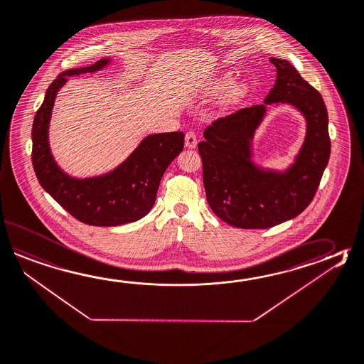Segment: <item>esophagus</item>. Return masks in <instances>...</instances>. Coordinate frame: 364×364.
Wrapping results in <instances>:
<instances>
[{
  "mask_svg": "<svg viewBox=\"0 0 364 364\" xmlns=\"http://www.w3.org/2000/svg\"><path fill=\"white\" fill-rule=\"evenodd\" d=\"M197 146V136L194 132H186V148L194 149Z\"/></svg>",
  "mask_w": 364,
  "mask_h": 364,
  "instance_id": "1",
  "label": "esophagus"
}]
</instances>
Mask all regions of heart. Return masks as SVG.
Listing matches in <instances>:
<instances>
[{"label": "heart", "mask_w": 364, "mask_h": 364, "mask_svg": "<svg viewBox=\"0 0 364 364\" xmlns=\"http://www.w3.org/2000/svg\"><path fill=\"white\" fill-rule=\"evenodd\" d=\"M235 84H236V79L232 75H224V76L219 77L216 80L214 87H213V92H215V93H227V92H230L235 87ZM242 93H244V88H237V90H235L233 96H242Z\"/></svg>", "instance_id": "heart-1"}]
</instances>
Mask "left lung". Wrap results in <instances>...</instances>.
I'll use <instances>...</instances> for the list:
<instances>
[{
  "label": "left lung",
  "mask_w": 364,
  "mask_h": 364,
  "mask_svg": "<svg viewBox=\"0 0 364 364\" xmlns=\"http://www.w3.org/2000/svg\"><path fill=\"white\" fill-rule=\"evenodd\" d=\"M269 60L277 76L264 105L214 120L198 144L210 208L223 222L244 230L271 228L299 215L311 203L331 154L328 112L319 92L288 60ZM271 103L294 105L308 124L300 153L284 171L252 162V139Z\"/></svg>",
  "instance_id": "1"
}]
</instances>
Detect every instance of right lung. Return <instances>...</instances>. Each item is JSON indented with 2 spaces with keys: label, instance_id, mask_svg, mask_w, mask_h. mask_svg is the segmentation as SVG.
<instances>
[{
  "label": "right lung",
  "instance_id": "right-lung-1",
  "mask_svg": "<svg viewBox=\"0 0 364 364\" xmlns=\"http://www.w3.org/2000/svg\"><path fill=\"white\" fill-rule=\"evenodd\" d=\"M110 58L58 75L45 93L32 126V164L40 186L77 220L96 227H115L141 219L156 202L158 186L168 164L184 148L183 132L149 134L114 170L93 178L70 176L54 161L49 123L58 90L68 76L96 73Z\"/></svg>",
  "mask_w": 364,
  "mask_h": 364
}]
</instances>
